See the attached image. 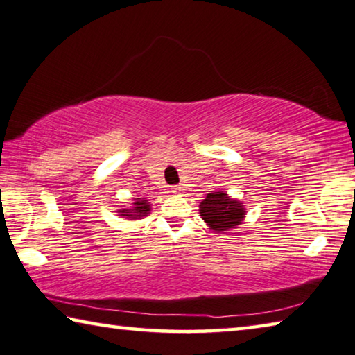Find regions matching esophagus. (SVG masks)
I'll use <instances>...</instances> for the list:
<instances>
[{
  "mask_svg": "<svg viewBox=\"0 0 355 355\" xmlns=\"http://www.w3.org/2000/svg\"><path fill=\"white\" fill-rule=\"evenodd\" d=\"M173 191H174V193H182V191H184V187H182V185H173V189H171Z\"/></svg>",
  "mask_w": 355,
  "mask_h": 355,
  "instance_id": "esophagus-1",
  "label": "esophagus"
}]
</instances>
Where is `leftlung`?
Instances as JSON below:
<instances>
[{
  "label": "left lung",
  "instance_id": "8db88e82",
  "mask_svg": "<svg viewBox=\"0 0 355 355\" xmlns=\"http://www.w3.org/2000/svg\"><path fill=\"white\" fill-rule=\"evenodd\" d=\"M200 216L212 232H225L239 226L247 216L243 202L226 191H212L200 202Z\"/></svg>",
  "mask_w": 355,
  "mask_h": 355
}]
</instances>
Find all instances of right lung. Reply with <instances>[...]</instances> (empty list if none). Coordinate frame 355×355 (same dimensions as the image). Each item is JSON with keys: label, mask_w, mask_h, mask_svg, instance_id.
Returning <instances> with one entry per match:
<instances>
[{"label": "right lung", "mask_w": 355, "mask_h": 355, "mask_svg": "<svg viewBox=\"0 0 355 355\" xmlns=\"http://www.w3.org/2000/svg\"><path fill=\"white\" fill-rule=\"evenodd\" d=\"M150 206L149 200L146 198H133V202L130 206H119L116 212L119 214V217L127 218V220H141L143 217H148L150 214Z\"/></svg>", "instance_id": "1"}]
</instances>
